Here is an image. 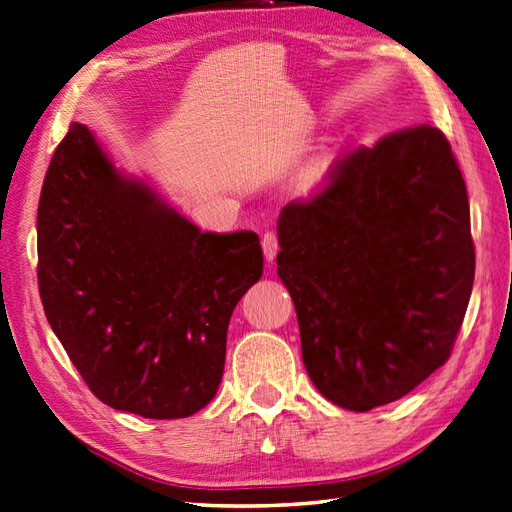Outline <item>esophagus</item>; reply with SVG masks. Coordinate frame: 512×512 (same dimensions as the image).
<instances>
[{
    "label": "esophagus",
    "instance_id": "obj_1",
    "mask_svg": "<svg viewBox=\"0 0 512 512\" xmlns=\"http://www.w3.org/2000/svg\"><path fill=\"white\" fill-rule=\"evenodd\" d=\"M261 248H264V257L268 261L276 259V253L281 251V244H279V236H276L274 231H266L264 236H261Z\"/></svg>",
    "mask_w": 512,
    "mask_h": 512
}]
</instances>
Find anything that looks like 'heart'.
Masks as SVG:
<instances>
[{
	"instance_id": "b5f03b06",
	"label": "heart",
	"mask_w": 512,
	"mask_h": 512,
	"mask_svg": "<svg viewBox=\"0 0 512 512\" xmlns=\"http://www.w3.org/2000/svg\"><path fill=\"white\" fill-rule=\"evenodd\" d=\"M326 173V167H315V169H311V173H309V184H315V182H319L321 180V175Z\"/></svg>"
}]
</instances>
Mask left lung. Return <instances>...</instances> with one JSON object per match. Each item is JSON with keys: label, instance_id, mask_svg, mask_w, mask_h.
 <instances>
[{"label": "left lung", "instance_id": "left-lung-1", "mask_svg": "<svg viewBox=\"0 0 512 512\" xmlns=\"http://www.w3.org/2000/svg\"><path fill=\"white\" fill-rule=\"evenodd\" d=\"M279 218V276L315 388L352 412L405 397L448 360L474 285L470 203L440 128L356 148Z\"/></svg>", "mask_w": 512, "mask_h": 512}]
</instances>
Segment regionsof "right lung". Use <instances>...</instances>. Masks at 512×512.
<instances>
[{"mask_svg":"<svg viewBox=\"0 0 512 512\" xmlns=\"http://www.w3.org/2000/svg\"><path fill=\"white\" fill-rule=\"evenodd\" d=\"M261 272L255 231H201L115 169L90 128L70 124L42 182L38 289L102 403L156 420L206 407L231 313Z\"/></svg>","mask_w":512,"mask_h":512,"instance_id":"1","label":"right lung"}]
</instances>
